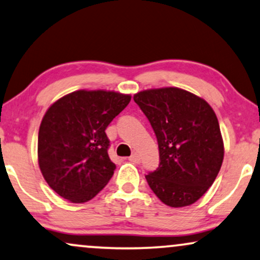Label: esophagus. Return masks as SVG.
Segmentation results:
<instances>
[{
  "mask_svg": "<svg viewBox=\"0 0 260 260\" xmlns=\"http://www.w3.org/2000/svg\"><path fill=\"white\" fill-rule=\"evenodd\" d=\"M129 160H130L131 162H135V164H139V162L141 161L140 155L137 154V153H134V154H131V156L129 158Z\"/></svg>",
  "mask_w": 260,
  "mask_h": 260,
  "instance_id": "34e87169",
  "label": "esophagus"
}]
</instances>
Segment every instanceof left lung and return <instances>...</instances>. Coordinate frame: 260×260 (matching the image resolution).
<instances>
[{"mask_svg":"<svg viewBox=\"0 0 260 260\" xmlns=\"http://www.w3.org/2000/svg\"><path fill=\"white\" fill-rule=\"evenodd\" d=\"M134 100L158 140L159 168L146 175L165 205L189 206L218 175L224 145L216 113L204 99L179 88L143 90Z\"/></svg>","mask_w":260,"mask_h":260,"instance_id":"8db88e82","label":"left lung"}]
</instances>
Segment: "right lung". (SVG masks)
Masks as SVG:
<instances>
[{
  "instance_id": "add662e5",
  "label": "right lung",
  "mask_w": 260,
  "mask_h": 260,
  "mask_svg": "<svg viewBox=\"0 0 260 260\" xmlns=\"http://www.w3.org/2000/svg\"><path fill=\"white\" fill-rule=\"evenodd\" d=\"M130 95L77 90L48 108L38 131V165L49 187L66 200H91L112 178L105 130L129 105Z\"/></svg>"
}]
</instances>
